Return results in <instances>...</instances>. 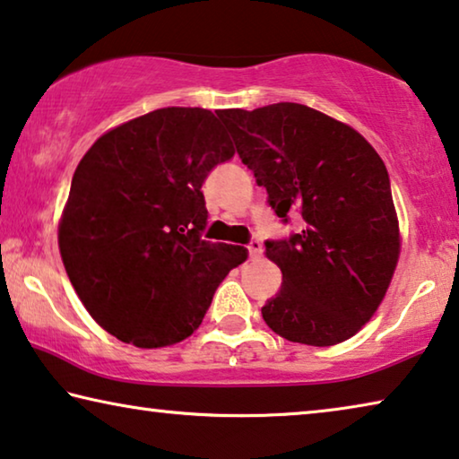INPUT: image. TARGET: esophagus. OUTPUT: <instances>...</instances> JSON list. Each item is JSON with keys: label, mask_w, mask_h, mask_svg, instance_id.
<instances>
[{"label": "esophagus", "mask_w": 459, "mask_h": 459, "mask_svg": "<svg viewBox=\"0 0 459 459\" xmlns=\"http://www.w3.org/2000/svg\"><path fill=\"white\" fill-rule=\"evenodd\" d=\"M247 251H249V257H251V259H257L259 255H262V243H259V241H251V243L247 245Z\"/></svg>", "instance_id": "1"}]
</instances>
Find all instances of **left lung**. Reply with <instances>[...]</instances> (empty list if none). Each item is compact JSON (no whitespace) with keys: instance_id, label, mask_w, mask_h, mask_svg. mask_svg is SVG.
Masks as SVG:
<instances>
[{"instance_id":"1","label":"left lung","mask_w":459,"mask_h":459,"mask_svg":"<svg viewBox=\"0 0 459 459\" xmlns=\"http://www.w3.org/2000/svg\"><path fill=\"white\" fill-rule=\"evenodd\" d=\"M237 152L286 222L303 232L265 243L282 289L262 307L272 332L309 346L352 338L379 309L400 259V224L381 156L346 123L276 102L221 113Z\"/></svg>"}]
</instances>
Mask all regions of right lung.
Returning a JSON list of instances; mask_svg holds the SVG:
<instances>
[{
  "label": "right lung",
  "mask_w": 459,
  "mask_h": 459,
  "mask_svg": "<svg viewBox=\"0 0 459 459\" xmlns=\"http://www.w3.org/2000/svg\"><path fill=\"white\" fill-rule=\"evenodd\" d=\"M208 108L167 107L108 129L82 156L57 241L82 305L111 336L162 348L191 336L241 245L202 238V183L232 159Z\"/></svg>",
  "instance_id": "add662e5"
}]
</instances>
